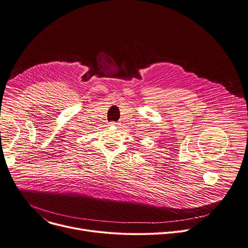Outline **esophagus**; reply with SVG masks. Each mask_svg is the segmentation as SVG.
Wrapping results in <instances>:
<instances>
[{"instance_id":"34e87169","label":"esophagus","mask_w":248,"mask_h":248,"mask_svg":"<svg viewBox=\"0 0 248 248\" xmlns=\"http://www.w3.org/2000/svg\"><path fill=\"white\" fill-rule=\"evenodd\" d=\"M109 124H110V125H115V126H116V125H118L119 124H118V123H115V122H111V123H109Z\"/></svg>"}]
</instances>
